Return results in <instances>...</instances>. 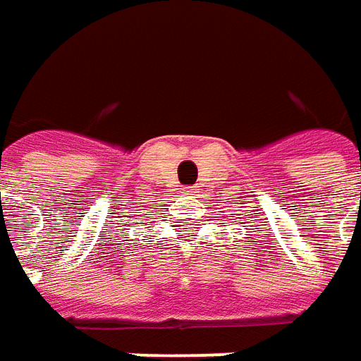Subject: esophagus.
I'll return each instance as SVG.
<instances>
[{
  "label": "esophagus",
  "mask_w": 361,
  "mask_h": 361,
  "mask_svg": "<svg viewBox=\"0 0 361 361\" xmlns=\"http://www.w3.org/2000/svg\"><path fill=\"white\" fill-rule=\"evenodd\" d=\"M195 192H197V188H192V187L185 188V195H195Z\"/></svg>",
  "instance_id": "obj_1"
}]
</instances>
